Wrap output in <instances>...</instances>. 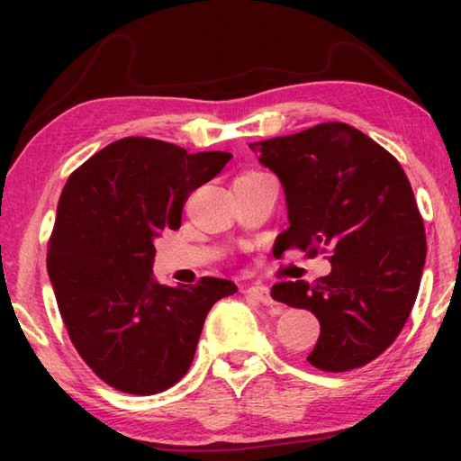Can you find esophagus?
Masks as SVG:
<instances>
[{
	"instance_id": "obj_1",
	"label": "esophagus",
	"mask_w": 461,
	"mask_h": 461,
	"mask_svg": "<svg viewBox=\"0 0 461 461\" xmlns=\"http://www.w3.org/2000/svg\"><path fill=\"white\" fill-rule=\"evenodd\" d=\"M270 244H272V238L267 236V233H262V236L256 238L254 249L256 252H267V249H270Z\"/></svg>"
}]
</instances>
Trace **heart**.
Wrapping results in <instances>:
<instances>
[{
    "instance_id": "obj_1",
    "label": "heart",
    "mask_w": 461,
    "mask_h": 461,
    "mask_svg": "<svg viewBox=\"0 0 461 461\" xmlns=\"http://www.w3.org/2000/svg\"><path fill=\"white\" fill-rule=\"evenodd\" d=\"M240 205H241V207H248V201H246V199H240Z\"/></svg>"
}]
</instances>
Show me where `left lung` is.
I'll return each instance as SVG.
<instances>
[{
	"label": "left lung",
	"mask_w": 461,
	"mask_h": 461,
	"mask_svg": "<svg viewBox=\"0 0 461 461\" xmlns=\"http://www.w3.org/2000/svg\"><path fill=\"white\" fill-rule=\"evenodd\" d=\"M220 154L123 138L68 176L49 241V276L68 338L109 386L156 394L189 372L225 280H156L154 241L181 228L186 197L220 175Z\"/></svg>",
	"instance_id": "obj_1"
}]
</instances>
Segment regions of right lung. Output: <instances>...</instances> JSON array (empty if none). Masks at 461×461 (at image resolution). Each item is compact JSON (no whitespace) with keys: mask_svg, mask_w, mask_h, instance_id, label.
I'll return each mask as SVG.
<instances>
[{"mask_svg":"<svg viewBox=\"0 0 461 461\" xmlns=\"http://www.w3.org/2000/svg\"><path fill=\"white\" fill-rule=\"evenodd\" d=\"M249 148L285 189L288 228L276 246L327 249L323 276L280 293V303L311 311L321 325L307 360L327 372L366 366L407 323L425 264V228L407 175L393 154L339 122Z\"/></svg>","mask_w":461,"mask_h":461,"instance_id":"1","label":"right lung"}]
</instances>
